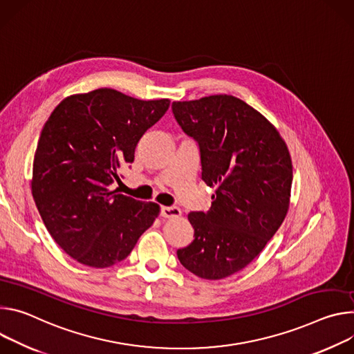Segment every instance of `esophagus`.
Returning <instances> with one entry per match:
<instances>
[{
    "mask_svg": "<svg viewBox=\"0 0 354 354\" xmlns=\"http://www.w3.org/2000/svg\"><path fill=\"white\" fill-rule=\"evenodd\" d=\"M160 214L163 218H177L181 215V209L177 207H162Z\"/></svg>",
    "mask_w": 354,
    "mask_h": 354,
    "instance_id": "obj_1",
    "label": "esophagus"
}]
</instances>
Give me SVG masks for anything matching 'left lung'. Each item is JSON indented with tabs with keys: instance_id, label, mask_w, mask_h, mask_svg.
Instances as JSON below:
<instances>
[{
	"instance_id": "8db88e82",
	"label": "left lung",
	"mask_w": 354,
	"mask_h": 354,
	"mask_svg": "<svg viewBox=\"0 0 354 354\" xmlns=\"http://www.w3.org/2000/svg\"><path fill=\"white\" fill-rule=\"evenodd\" d=\"M171 108L200 145L203 180L216 187L207 214H188L195 238L177 256L195 276L226 279L252 263L281 226L291 197V156L276 127L233 95L174 101Z\"/></svg>"
}]
</instances>
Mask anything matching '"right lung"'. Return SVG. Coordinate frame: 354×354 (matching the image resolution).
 <instances>
[{
    "label": "right lung",
    "instance_id": "right-lung-1",
    "mask_svg": "<svg viewBox=\"0 0 354 354\" xmlns=\"http://www.w3.org/2000/svg\"><path fill=\"white\" fill-rule=\"evenodd\" d=\"M170 100H138L113 88L66 97L45 124L33 159L32 195L55 242L75 261H122L160 214L109 187L121 181L143 133Z\"/></svg>",
    "mask_w": 354,
    "mask_h": 354
}]
</instances>
